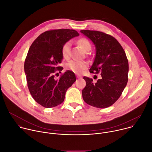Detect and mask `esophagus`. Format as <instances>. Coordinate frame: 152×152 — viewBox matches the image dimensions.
I'll list each match as a JSON object with an SVG mask.
<instances>
[{
  "mask_svg": "<svg viewBox=\"0 0 152 152\" xmlns=\"http://www.w3.org/2000/svg\"><path fill=\"white\" fill-rule=\"evenodd\" d=\"M76 76H77V78H81L82 77V76L80 75H76Z\"/></svg>",
  "mask_w": 152,
  "mask_h": 152,
  "instance_id": "esophagus-1",
  "label": "esophagus"
}]
</instances>
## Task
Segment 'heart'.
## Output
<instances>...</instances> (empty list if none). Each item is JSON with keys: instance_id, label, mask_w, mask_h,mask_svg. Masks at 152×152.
<instances>
[{"instance_id": "b5f03b06", "label": "heart", "mask_w": 152, "mask_h": 152, "mask_svg": "<svg viewBox=\"0 0 152 152\" xmlns=\"http://www.w3.org/2000/svg\"><path fill=\"white\" fill-rule=\"evenodd\" d=\"M78 44L86 52L88 49H91V46L90 41L86 38H80L77 41ZM72 43L70 41H67L62 46V55L64 59H69L70 56V49ZM88 67V63L84 61H79L73 59L70 61L67 64V68L72 72L80 74Z\"/></svg>"}]
</instances>
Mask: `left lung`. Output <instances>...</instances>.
<instances>
[{
  "mask_svg": "<svg viewBox=\"0 0 152 152\" xmlns=\"http://www.w3.org/2000/svg\"><path fill=\"white\" fill-rule=\"evenodd\" d=\"M96 47V56L90 69L91 73H101L97 82L87 77L82 90L85 102L98 108L113 104L120 97L128 80L129 64L126 53L113 36L97 31L82 30Z\"/></svg>",
  "mask_w": 152,
  "mask_h": 152,
  "instance_id": "obj_1",
  "label": "left lung"
}]
</instances>
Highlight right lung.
Here are the masks:
<instances>
[{
  "label": "right lung",
  "mask_w": 152,
  "mask_h": 152,
  "mask_svg": "<svg viewBox=\"0 0 152 152\" xmlns=\"http://www.w3.org/2000/svg\"><path fill=\"white\" fill-rule=\"evenodd\" d=\"M79 35L73 29L47 31L35 39L29 49L24 66L28 86L34 99L43 107H53L62 103L67 89L76 80L70 70L57 80L55 75L63 69L58 66L63 58L62 46Z\"/></svg>",
  "instance_id": "obj_1"
}]
</instances>
